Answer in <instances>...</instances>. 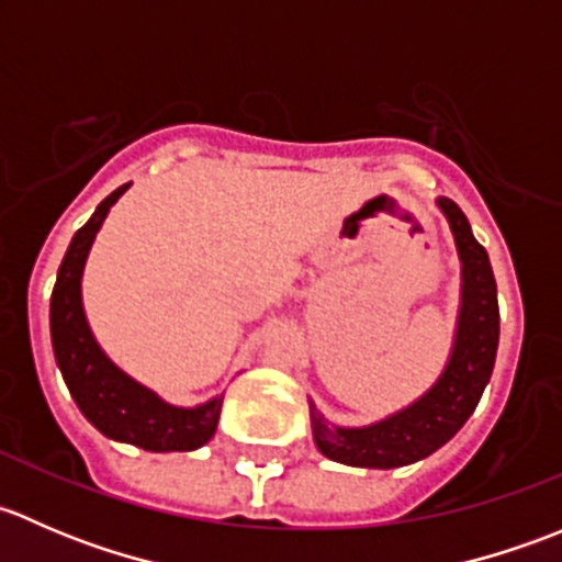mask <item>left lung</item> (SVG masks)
<instances>
[{"label":"left lung","instance_id":"1","mask_svg":"<svg viewBox=\"0 0 562 562\" xmlns=\"http://www.w3.org/2000/svg\"><path fill=\"white\" fill-rule=\"evenodd\" d=\"M438 206L449 217L462 260V310H459L454 353L432 391L372 427H328L315 405H310L317 449L334 462L389 470L429 457L449 443L462 424L473 416L490 383L497 339H501V310H497V285L490 255L475 241L468 217L451 198H440Z\"/></svg>","mask_w":562,"mask_h":562}]
</instances>
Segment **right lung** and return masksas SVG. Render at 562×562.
Returning <instances> with one entry per match:
<instances>
[{
    "instance_id": "add662e5",
    "label": "right lung",
    "mask_w": 562,
    "mask_h": 562,
    "mask_svg": "<svg viewBox=\"0 0 562 562\" xmlns=\"http://www.w3.org/2000/svg\"><path fill=\"white\" fill-rule=\"evenodd\" d=\"M122 184L94 209L89 223L76 231L50 293V342L56 364L83 416L105 438L133 443L146 451H192L209 443L217 429L223 396L201 407H173L151 394L105 359L94 342L81 307V274L94 234L108 209L127 190Z\"/></svg>"
}]
</instances>
